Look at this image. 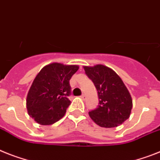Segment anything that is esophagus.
<instances>
[{
	"label": "esophagus",
	"instance_id": "34e87169",
	"mask_svg": "<svg viewBox=\"0 0 160 160\" xmlns=\"http://www.w3.org/2000/svg\"><path fill=\"white\" fill-rule=\"evenodd\" d=\"M81 98H82L83 100H84V99L86 98V96H85L84 94H82V95H81Z\"/></svg>",
	"mask_w": 160,
	"mask_h": 160
}]
</instances>
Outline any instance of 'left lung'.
Returning <instances> with one entry per match:
<instances>
[{
	"label": "left lung",
	"mask_w": 160,
	"mask_h": 160,
	"mask_svg": "<svg viewBox=\"0 0 160 160\" xmlns=\"http://www.w3.org/2000/svg\"><path fill=\"white\" fill-rule=\"evenodd\" d=\"M84 72L94 84L99 105L88 115L95 123L103 128H114L129 118L132 100L121 78L108 67H84Z\"/></svg>",
	"instance_id": "1"
}]
</instances>
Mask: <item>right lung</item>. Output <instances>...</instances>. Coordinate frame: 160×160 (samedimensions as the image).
Wrapping results in <instances>:
<instances>
[{"label":"right lung","instance_id":"right-lung-1","mask_svg":"<svg viewBox=\"0 0 160 160\" xmlns=\"http://www.w3.org/2000/svg\"><path fill=\"white\" fill-rule=\"evenodd\" d=\"M78 69L77 65L53 62L37 74L27 97L28 112L35 121L49 125L63 117L71 104L69 81Z\"/></svg>","mask_w":160,"mask_h":160}]
</instances>
